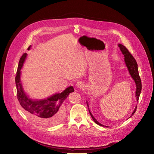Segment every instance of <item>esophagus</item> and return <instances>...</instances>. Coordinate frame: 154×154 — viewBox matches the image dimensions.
<instances>
[{"label": "esophagus", "mask_w": 154, "mask_h": 154, "mask_svg": "<svg viewBox=\"0 0 154 154\" xmlns=\"http://www.w3.org/2000/svg\"><path fill=\"white\" fill-rule=\"evenodd\" d=\"M77 86L78 88H82L83 86V84L81 82H78L77 83Z\"/></svg>", "instance_id": "34e87169"}]
</instances>
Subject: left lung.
Segmentation results:
<instances>
[{"label": "left lung", "mask_w": 154, "mask_h": 154, "mask_svg": "<svg viewBox=\"0 0 154 154\" xmlns=\"http://www.w3.org/2000/svg\"><path fill=\"white\" fill-rule=\"evenodd\" d=\"M120 50L121 51L122 53L123 54L124 56V60H125V62L126 64L127 67L128 69L129 73L131 75V77L133 78V79L134 80L135 83H136V86H137V90H136V97H137V100H138L139 97H140V95L141 91V79L139 75V73H138V64L137 63L135 60V59L134 58V57L132 56L130 54V52L128 51V50L121 44H119L118 45ZM87 105L88 106V105L87 103ZM137 110V106L135 107V110L133 112L132 114H131V116H132L135 112ZM89 112L90 113V115L91 116V118H93V121L98 125L103 126V127H106L105 125H102L100 123H99L93 116V115L91 113L90 111L89 110ZM131 116L130 117H131Z\"/></svg>", "instance_id": "8db88e82"}]
</instances>
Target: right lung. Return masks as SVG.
<instances>
[{"instance_id": "add662e5", "label": "right lung", "mask_w": 154, "mask_h": 154, "mask_svg": "<svg viewBox=\"0 0 154 154\" xmlns=\"http://www.w3.org/2000/svg\"><path fill=\"white\" fill-rule=\"evenodd\" d=\"M30 48V46L28 49ZM26 56L27 54L24 53L20 57L15 77L17 99L23 108L25 114L33 122L44 125L57 124L62 120L64 115L63 103L69 93L74 91V88L69 86L61 93L55 94L47 99L33 100L29 99L24 92L20 80V70L23 67Z\"/></svg>"}]
</instances>
